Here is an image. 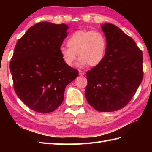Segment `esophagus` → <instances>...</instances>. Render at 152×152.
Here are the masks:
<instances>
[{"mask_svg": "<svg viewBox=\"0 0 152 152\" xmlns=\"http://www.w3.org/2000/svg\"><path fill=\"white\" fill-rule=\"evenodd\" d=\"M79 75L80 76H84V72H82L81 70H79Z\"/></svg>", "mask_w": 152, "mask_h": 152, "instance_id": "1", "label": "esophagus"}]
</instances>
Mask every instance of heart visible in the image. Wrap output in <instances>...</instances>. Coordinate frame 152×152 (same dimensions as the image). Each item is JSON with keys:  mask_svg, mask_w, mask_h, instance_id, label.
Here are the masks:
<instances>
[{"mask_svg": "<svg viewBox=\"0 0 152 152\" xmlns=\"http://www.w3.org/2000/svg\"><path fill=\"white\" fill-rule=\"evenodd\" d=\"M66 44L68 47H61L60 51L61 59L68 66L74 65L78 55L79 67L96 66L106 54V38L98 31H76L68 38Z\"/></svg>", "mask_w": 152, "mask_h": 152, "instance_id": "heart-1", "label": "heart"}]
</instances>
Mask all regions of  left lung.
<instances>
[{
	"mask_svg": "<svg viewBox=\"0 0 152 152\" xmlns=\"http://www.w3.org/2000/svg\"><path fill=\"white\" fill-rule=\"evenodd\" d=\"M106 37L104 60L86 72L87 101L100 112L127 105L143 79V53L132 37L111 23L101 25Z\"/></svg>",
	"mask_w": 152,
	"mask_h": 152,
	"instance_id": "obj_1",
	"label": "left lung"
}]
</instances>
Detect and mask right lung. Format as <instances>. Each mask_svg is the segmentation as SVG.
<instances>
[{"mask_svg":"<svg viewBox=\"0 0 152 152\" xmlns=\"http://www.w3.org/2000/svg\"><path fill=\"white\" fill-rule=\"evenodd\" d=\"M66 24L40 22L17 41L10 62L18 97L34 111L51 113L62 103L66 86L78 75L60 55Z\"/></svg>","mask_w":152,"mask_h":152,"instance_id":"right-lung-1","label":"right lung"}]
</instances>
